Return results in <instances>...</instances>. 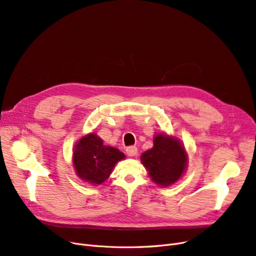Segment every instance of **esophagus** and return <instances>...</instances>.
<instances>
[{
    "label": "esophagus",
    "instance_id": "34e87169",
    "mask_svg": "<svg viewBox=\"0 0 256 256\" xmlns=\"http://www.w3.org/2000/svg\"><path fill=\"white\" fill-rule=\"evenodd\" d=\"M126 152L129 156H134L138 153V148L136 146H129L126 149Z\"/></svg>",
    "mask_w": 256,
    "mask_h": 256
}]
</instances>
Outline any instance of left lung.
<instances>
[{
  "label": "left lung",
  "instance_id": "left-lung-1",
  "mask_svg": "<svg viewBox=\"0 0 256 256\" xmlns=\"http://www.w3.org/2000/svg\"><path fill=\"white\" fill-rule=\"evenodd\" d=\"M152 149L140 156L152 180L160 186H169L182 174L187 165V154L180 142L166 134H158Z\"/></svg>",
  "mask_w": 256,
  "mask_h": 256
}]
</instances>
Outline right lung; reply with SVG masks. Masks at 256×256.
Wrapping results in <instances>:
<instances>
[{
  "instance_id": "add662e5",
  "label": "right lung",
  "mask_w": 256,
  "mask_h": 256,
  "mask_svg": "<svg viewBox=\"0 0 256 256\" xmlns=\"http://www.w3.org/2000/svg\"><path fill=\"white\" fill-rule=\"evenodd\" d=\"M124 158V153L118 149L105 146L103 140L90 134L78 142L74 165L82 180L91 185H100L109 178L116 164Z\"/></svg>"
}]
</instances>
